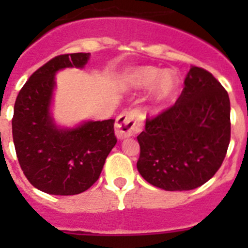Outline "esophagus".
<instances>
[{
    "label": "esophagus",
    "instance_id": "obj_1",
    "mask_svg": "<svg viewBox=\"0 0 248 248\" xmlns=\"http://www.w3.org/2000/svg\"><path fill=\"white\" fill-rule=\"evenodd\" d=\"M141 128H143V118L138 111H124L117 118L115 122V135L118 139L123 140L139 133Z\"/></svg>",
    "mask_w": 248,
    "mask_h": 248
}]
</instances>
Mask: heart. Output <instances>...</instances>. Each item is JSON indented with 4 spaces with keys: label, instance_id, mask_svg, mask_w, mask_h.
<instances>
[{
    "label": "heart",
    "instance_id": "b5f03b06",
    "mask_svg": "<svg viewBox=\"0 0 248 248\" xmlns=\"http://www.w3.org/2000/svg\"><path fill=\"white\" fill-rule=\"evenodd\" d=\"M129 80L135 88L141 91L153 88L151 99L157 105L170 102L179 89V76L174 69L161 71L155 67H139L131 72Z\"/></svg>",
    "mask_w": 248,
    "mask_h": 248
}]
</instances>
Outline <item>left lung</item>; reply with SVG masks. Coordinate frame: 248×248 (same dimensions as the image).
<instances>
[{"label": "left lung", "mask_w": 248, "mask_h": 248, "mask_svg": "<svg viewBox=\"0 0 248 248\" xmlns=\"http://www.w3.org/2000/svg\"><path fill=\"white\" fill-rule=\"evenodd\" d=\"M174 107L146 120L138 135L137 168L166 191L196 189L209 181L226 156L231 135L230 98L210 72L190 68Z\"/></svg>", "instance_id": "1"}]
</instances>
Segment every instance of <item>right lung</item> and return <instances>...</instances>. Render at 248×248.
I'll return each instance as SVG.
<instances>
[{"mask_svg": "<svg viewBox=\"0 0 248 248\" xmlns=\"http://www.w3.org/2000/svg\"><path fill=\"white\" fill-rule=\"evenodd\" d=\"M89 57H54L30 77L15 103L12 135L19 165L28 181L46 194L68 196L88 190L117 144L114 119L62 126L52 113L56 74L65 68L83 69Z\"/></svg>", "mask_w": 248, "mask_h": 248, "instance_id": "1", "label": "right lung"}]
</instances>
